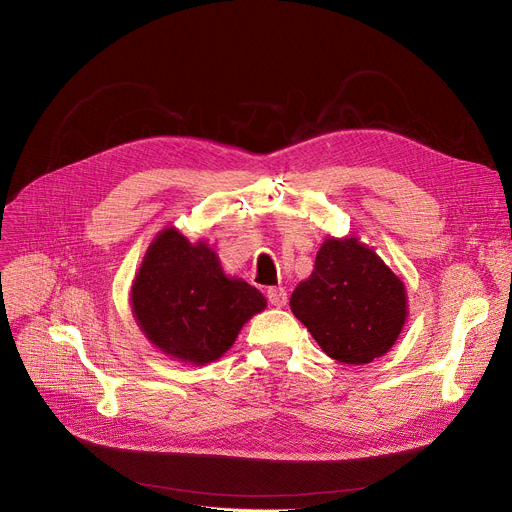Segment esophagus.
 Returning a JSON list of instances; mask_svg holds the SVG:
<instances>
[{"label":"esophagus","mask_w":512,"mask_h":512,"mask_svg":"<svg viewBox=\"0 0 512 512\" xmlns=\"http://www.w3.org/2000/svg\"><path fill=\"white\" fill-rule=\"evenodd\" d=\"M267 301H270L274 307H284L288 301V294L282 286H272L267 288Z\"/></svg>","instance_id":"esophagus-1"}]
</instances>
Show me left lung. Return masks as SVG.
I'll list each match as a JSON object with an SVG mask.
<instances>
[{
  "label": "left lung",
  "instance_id": "8db88e82",
  "mask_svg": "<svg viewBox=\"0 0 512 512\" xmlns=\"http://www.w3.org/2000/svg\"><path fill=\"white\" fill-rule=\"evenodd\" d=\"M290 309L328 357L365 365L386 355L407 319V290L355 236H328Z\"/></svg>",
  "mask_w": 512,
  "mask_h": 512
}]
</instances>
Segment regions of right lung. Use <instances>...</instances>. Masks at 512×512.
<instances>
[{
    "label": "right lung",
    "instance_id": "1",
    "mask_svg": "<svg viewBox=\"0 0 512 512\" xmlns=\"http://www.w3.org/2000/svg\"><path fill=\"white\" fill-rule=\"evenodd\" d=\"M130 303L151 344L193 365L220 359L240 328L267 305L255 286L224 274L203 240L193 245L176 228L161 230L151 242Z\"/></svg>",
    "mask_w": 512,
    "mask_h": 512
}]
</instances>
